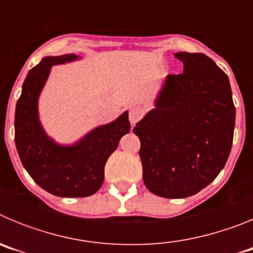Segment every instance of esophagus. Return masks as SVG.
Returning a JSON list of instances; mask_svg holds the SVG:
<instances>
[{"instance_id":"1","label":"esophagus","mask_w":253,"mask_h":253,"mask_svg":"<svg viewBox=\"0 0 253 253\" xmlns=\"http://www.w3.org/2000/svg\"><path fill=\"white\" fill-rule=\"evenodd\" d=\"M144 110L140 106H134L129 110V120H130L131 125H135L140 119H142Z\"/></svg>"}]
</instances>
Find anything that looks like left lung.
Here are the masks:
<instances>
[{
	"label": "left lung",
	"mask_w": 253,
	"mask_h": 253,
	"mask_svg": "<svg viewBox=\"0 0 253 253\" xmlns=\"http://www.w3.org/2000/svg\"><path fill=\"white\" fill-rule=\"evenodd\" d=\"M184 73L169 75L156 107L133 129L140 139L143 181L154 195H195L231 153L236 107L228 76L203 53L178 51Z\"/></svg>",
	"instance_id": "obj_1"
}]
</instances>
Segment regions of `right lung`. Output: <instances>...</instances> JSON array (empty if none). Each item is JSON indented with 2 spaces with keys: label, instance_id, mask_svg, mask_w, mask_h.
<instances>
[{
  "label": "right lung",
  "instance_id": "add662e5",
  "mask_svg": "<svg viewBox=\"0 0 253 253\" xmlns=\"http://www.w3.org/2000/svg\"><path fill=\"white\" fill-rule=\"evenodd\" d=\"M76 54L45 57L26 76L15 111L17 153L31 178L48 193L60 198H86L104 182L107 158L118 148L123 135L130 131L128 111L97 128L72 146L51 139L42 126L38 101L51 67L78 59Z\"/></svg>",
  "mask_w": 253,
  "mask_h": 253
}]
</instances>
